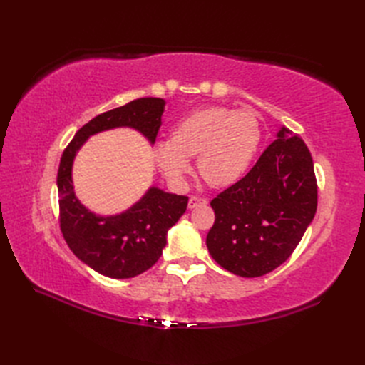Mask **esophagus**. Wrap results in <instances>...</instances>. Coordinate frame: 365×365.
Returning <instances> with one entry per match:
<instances>
[{"instance_id": "esophagus-1", "label": "esophagus", "mask_w": 365, "mask_h": 365, "mask_svg": "<svg viewBox=\"0 0 365 365\" xmlns=\"http://www.w3.org/2000/svg\"><path fill=\"white\" fill-rule=\"evenodd\" d=\"M207 200L205 197H200V196H190L189 200V208H195L197 205H205Z\"/></svg>"}]
</instances>
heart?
<instances>
[{
  "label": "heart",
  "mask_w": 365,
  "mask_h": 365,
  "mask_svg": "<svg viewBox=\"0 0 365 365\" xmlns=\"http://www.w3.org/2000/svg\"><path fill=\"white\" fill-rule=\"evenodd\" d=\"M260 140V121L254 113L207 106L181 118L172 140L155 143L153 157L165 178L181 182L197 155V170L204 180L213 187H228L248 170Z\"/></svg>",
  "instance_id": "1"
}]
</instances>
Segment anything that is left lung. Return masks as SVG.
Listing matches in <instances>:
<instances>
[{
  "mask_svg": "<svg viewBox=\"0 0 365 365\" xmlns=\"http://www.w3.org/2000/svg\"><path fill=\"white\" fill-rule=\"evenodd\" d=\"M207 248L224 269L260 277L289 259L317 212L314 161L304 141L282 128L254 168L210 202Z\"/></svg>",
  "mask_w": 365,
  "mask_h": 365,
  "instance_id": "obj_1",
  "label": "left lung"
}]
</instances>
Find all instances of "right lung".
Masks as SVG:
<instances>
[{"mask_svg": "<svg viewBox=\"0 0 365 365\" xmlns=\"http://www.w3.org/2000/svg\"><path fill=\"white\" fill-rule=\"evenodd\" d=\"M164 98H137L88 121L63 150L58 192L61 230L74 256L105 277L132 279L161 257L168 231L184 215L189 197L149 187L140 201L118 215L101 216L88 210L74 193L73 163L83 143L98 132L130 128L155 143Z\"/></svg>", "mask_w": 365, "mask_h": 365, "instance_id": "add662e5", "label": "right lung"}]
</instances>
